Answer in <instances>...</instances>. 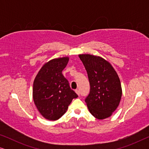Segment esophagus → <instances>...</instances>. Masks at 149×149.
<instances>
[{
    "label": "esophagus",
    "mask_w": 149,
    "mask_h": 149,
    "mask_svg": "<svg viewBox=\"0 0 149 149\" xmlns=\"http://www.w3.org/2000/svg\"><path fill=\"white\" fill-rule=\"evenodd\" d=\"M75 92H76L77 94L79 96V95H80V91H79V89H76V90H75Z\"/></svg>",
    "instance_id": "obj_1"
}]
</instances>
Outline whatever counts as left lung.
<instances>
[{
	"instance_id": "1",
	"label": "left lung",
	"mask_w": 149,
	"mask_h": 149,
	"mask_svg": "<svg viewBox=\"0 0 149 149\" xmlns=\"http://www.w3.org/2000/svg\"><path fill=\"white\" fill-rule=\"evenodd\" d=\"M79 57L90 84V91L85 98L87 108L96 119H107L121 101L122 89L119 76L113 66L101 57L90 54H80Z\"/></svg>"
}]
</instances>
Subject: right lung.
<instances>
[{
    "instance_id": "1",
    "label": "right lung",
    "mask_w": 149,
    "mask_h": 149,
    "mask_svg": "<svg viewBox=\"0 0 149 149\" xmlns=\"http://www.w3.org/2000/svg\"><path fill=\"white\" fill-rule=\"evenodd\" d=\"M68 61V57L51 60L44 64L34 79V102L40 115L50 121L60 119L72 99L78 97L62 73Z\"/></svg>"
}]
</instances>
